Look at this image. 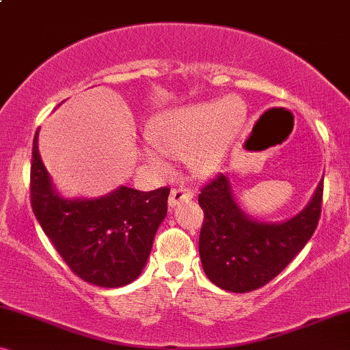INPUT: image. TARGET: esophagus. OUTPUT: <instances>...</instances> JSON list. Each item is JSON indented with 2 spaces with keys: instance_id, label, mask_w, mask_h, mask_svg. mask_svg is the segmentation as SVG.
<instances>
[{
  "instance_id": "obj_1",
  "label": "esophagus",
  "mask_w": 350,
  "mask_h": 350,
  "mask_svg": "<svg viewBox=\"0 0 350 350\" xmlns=\"http://www.w3.org/2000/svg\"><path fill=\"white\" fill-rule=\"evenodd\" d=\"M193 191L188 188H178V189H172V193L169 196V207L175 208L180 202H185V200L193 199Z\"/></svg>"
}]
</instances>
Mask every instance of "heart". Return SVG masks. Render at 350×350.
<instances>
[{
	"mask_svg": "<svg viewBox=\"0 0 350 350\" xmlns=\"http://www.w3.org/2000/svg\"><path fill=\"white\" fill-rule=\"evenodd\" d=\"M245 114V105L237 97L172 108L151 122L150 138L157 150H146V161L161 172H169L167 156L191 159L196 174L212 175L242 131Z\"/></svg>",
	"mask_w": 350,
	"mask_h": 350,
	"instance_id": "obj_1",
	"label": "heart"
}]
</instances>
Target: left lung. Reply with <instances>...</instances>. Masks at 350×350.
<instances>
[{
    "label": "left lung",
    "instance_id": "obj_1",
    "mask_svg": "<svg viewBox=\"0 0 350 350\" xmlns=\"http://www.w3.org/2000/svg\"><path fill=\"white\" fill-rule=\"evenodd\" d=\"M323 178L308 205L284 221H261L248 215L234 198L226 175L219 174L199 194L204 224L199 253L205 275L232 293L261 288L279 275L303 250L317 228Z\"/></svg>",
    "mask_w": 350,
    "mask_h": 350
}]
</instances>
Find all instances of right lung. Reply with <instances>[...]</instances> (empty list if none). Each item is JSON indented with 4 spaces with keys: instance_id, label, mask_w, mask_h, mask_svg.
Here are the masks:
<instances>
[{
    "instance_id": "1",
    "label": "right lung",
    "mask_w": 350,
    "mask_h": 350,
    "mask_svg": "<svg viewBox=\"0 0 350 350\" xmlns=\"http://www.w3.org/2000/svg\"><path fill=\"white\" fill-rule=\"evenodd\" d=\"M33 138L31 208L55 250L88 284L118 288L142 274L157 228L167 215L169 188L119 186L100 198H64Z\"/></svg>"
}]
</instances>
